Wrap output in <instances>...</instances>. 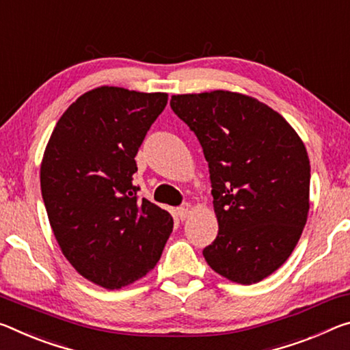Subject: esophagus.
<instances>
[{
	"label": "esophagus",
	"mask_w": 350,
	"mask_h": 350,
	"mask_svg": "<svg viewBox=\"0 0 350 350\" xmlns=\"http://www.w3.org/2000/svg\"><path fill=\"white\" fill-rule=\"evenodd\" d=\"M191 213V205L190 204H184L180 207H177V216H179L180 221H185L188 216Z\"/></svg>",
	"instance_id": "1"
}]
</instances>
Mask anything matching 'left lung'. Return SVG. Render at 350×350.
I'll use <instances>...</instances> for the list:
<instances>
[{
	"mask_svg": "<svg viewBox=\"0 0 350 350\" xmlns=\"http://www.w3.org/2000/svg\"><path fill=\"white\" fill-rule=\"evenodd\" d=\"M208 162L218 237L204 249L215 273L252 285L290 257L310 208L307 149L288 121L241 93L173 95Z\"/></svg>",
	"mask_w": 350,
	"mask_h": 350,
	"instance_id": "left-lung-1",
	"label": "left lung"
}]
</instances>
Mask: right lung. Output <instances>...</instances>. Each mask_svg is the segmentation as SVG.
Listing matches in <instances>:
<instances>
[{"label":"right lung","instance_id":"add662e5","mask_svg":"<svg viewBox=\"0 0 350 350\" xmlns=\"http://www.w3.org/2000/svg\"><path fill=\"white\" fill-rule=\"evenodd\" d=\"M166 93L98 87L55 124L40 166L42 198L65 258L87 280L118 290L145 277L173 230L166 210L137 198L135 155Z\"/></svg>","mask_w":350,"mask_h":350}]
</instances>
